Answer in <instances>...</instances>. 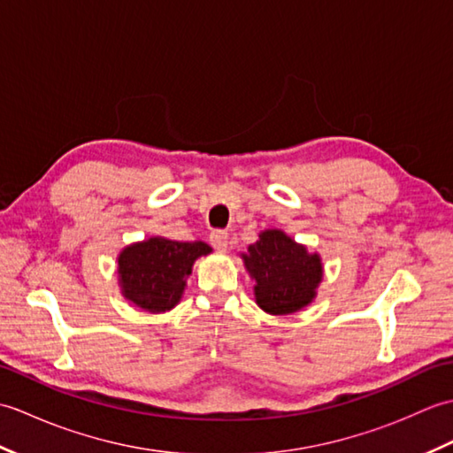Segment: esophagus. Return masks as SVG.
<instances>
[{"mask_svg": "<svg viewBox=\"0 0 453 453\" xmlns=\"http://www.w3.org/2000/svg\"><path fill=\"white\" fill-rule=\"evenodd\" d=\"M210 243H211V247L218 249V251H227L229 234L221 232V229H218V232H211L210 234Z\"/></svg>", "mask_w": 453, "mask_h": 453, "instance_id": "obj_1", "label": "esophagus"}]
</instances>
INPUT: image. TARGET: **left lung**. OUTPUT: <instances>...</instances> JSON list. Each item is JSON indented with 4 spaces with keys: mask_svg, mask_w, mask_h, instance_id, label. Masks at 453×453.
Listing matches in <instances>:
<instances>
[{
    "mask_svg": "<svg viewBox=\"0 0 453 453\" xmlns=\"http://www.w3.org/2000/svg\"><path fill=\"white\" fill-rule=\"evenodd\" d=\"M242 258L255 280V302L265 313L292 315L317 297V288L323 280L321 255L310 253L282 229L258 234Z\"/></svg>",
    "mask_w": 453,
    "mask_h": 453,
    "instance_id": "obj_1",
    "label": "left lung"
}]
</instances>
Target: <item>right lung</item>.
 Returning a JSON list of instances; mask_svg holds the SVG:
<instances>
[{
	"label": "right lung",
	"mask_w": 453,
	"mask_h": 453,
	"mask_svg": "<svg viewBox=\"0 0 453 453\" xmlns=\"http://www.w3.org/2000/svg\"><path fill=\"white\" fill-rule=\"evenodd\" d=\"M210 253L204 242L182 243L161 235L130 243L117 257L120 294L142 311H171L185 294L196 258Z\"/></svg>",
	"instance_id": "obj_1"
}]
</instances>
